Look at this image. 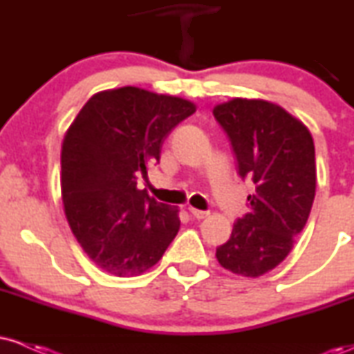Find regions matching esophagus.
I'll return each mask as SVG.
<instances>
[{"label": "esophagus", "mask_w": 354, "mask_h": 354, "mask_svg": "<svg viewBox=\"0 0 354 354\" xmlns=\"http://www.w3.org/2000/svg\"><path fill=\"white\" fill-rule=\"evenodd\" d=\"M189 213H191V216H193V218H196V219H203V218H206V216H208V211H201V209H196V208H191V206H189Z\"/></svg>", "instance_id": "obj_1"}]
</instances>
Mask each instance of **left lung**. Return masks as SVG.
<instances>
[{"label":"left lung","mask_w":354,"mask_h":354,"mask_svg":"<svg viewBox=\"0 0 354 354\" xmlns=\"http://www.w3.org/2000/svg\"><path fill=\"white\" fill-rule=\"evenodd\" d=\"M213 115L230 138L239 176L254 183L250 213L234 223L216 258L231 273L258 278L286 258L306 225L316 191L315 143L301 121L265 100L234 98Z\"/></svg>","instance_id":"1"}]
</instances>
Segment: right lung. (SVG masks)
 <instances>
[{"instance_id":"obj_1","label":"right lung","mask_w":354,"mask_h":354,"mask_svg":"<svg viewBox=\"0 0 354 354\" xmlns=\"http://www.w3.org/2000/svg\"><path fill=\"white\" fill-rule=\"evenodd\" d=\"M196 106L124 86L93 95L61 148V196L70 228L96 266L120 278L156 265L180 230V209L136 188L160 163L169 131Z\"/></svg>"}]
</instances>
